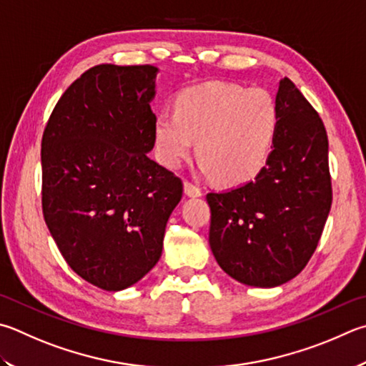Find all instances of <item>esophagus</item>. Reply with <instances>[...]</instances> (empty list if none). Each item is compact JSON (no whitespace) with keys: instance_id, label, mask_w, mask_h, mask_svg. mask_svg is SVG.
I'll list each match as a JSON object with an SVG mask.
<instances>
[{"instance_id":"1","label":"esophagus","mask_w":366,"mask_h":366,"mask_svg":"<svg viewBox=\"0 0 366 366\" xmlns=\"http://www.w3.org/2000/svg\"><path fill=\"white\" fill-rule=\"evenodd\" d=\"M184 192H185V195H187V197H194V198L202 197V189L198 187V185L189 182V181L184 182Z\"/></svg>"}]
</instances>
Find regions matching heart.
<instances>
[{"mask_svg":"<svg viewBox=\"0 0 366 366\" xmlns=\"http://www.w3.org/2000/svg\"><path fill=\"white\" fill-rule=\"evenodd\" d=\"M280 114L265 89L229 83H204L177 96L174 112L158 114L154 137L160 160L179 168L195 147L200 169L219 182L249 181L267 163Z\"/></svg>","mask_w":366,"mask_h":366,"instance_id":"b5f03b06","label":"heart"}]
</instances>
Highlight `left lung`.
<instances>
[{"label": "left lung", "mask_w": 366, "mask_h": 366, "mask_svg": "<svg viewBox=\"0 0 366 366\" xmlns=\"http://www.w3.org/2000/svg\"><path fill=\"white\" fill-rule=\"evenodd\" d=\"M275 102L277 137L254 181L206 195L217 264L259 288L280 287L307 265L333 198L320 117L290 78L280 81Z\"/></svg>", "instance_id": "left-lung-1"}]
</instances>
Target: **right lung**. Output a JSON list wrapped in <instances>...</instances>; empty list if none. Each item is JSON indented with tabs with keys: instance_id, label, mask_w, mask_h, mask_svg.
I'll list each match as a JSON object with an SVG mask.
<instances>
[{
	"instance_id": "1",
	"label": "right lung",
	"mask_w": 366,
	"mask_h": 366,
	"mask_svg": "<svg viewBox=\"0 0 366 366\" xmlns=\"http://www.w3.org/2000/svg\"><path fill=\"white\" fill-rule=\"evenodd\" d=\"M154 65L102 64L73 81L41 141L43 214L71 270L105 291L137 283L162 256L182 181L155 145Z\"/></svg>"
}]
</instances>
